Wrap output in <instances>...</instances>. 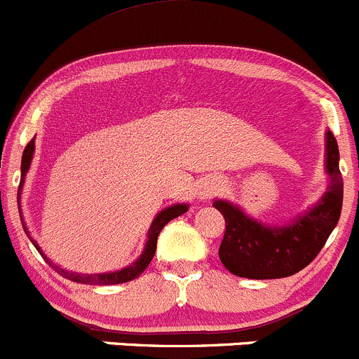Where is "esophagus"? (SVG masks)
Masks as SVG:
<instances>
[{
    "mask_svg": "<svg viewBox=\"0 0 359 359\" xmlns=\"http://www.w3.org/2000/svg\"><path fill=\"white\" fill-rule=\"evenodd\" d=\"M221 187L222 183L219 178H207L200 183L198 190H196V195H198L200 200H207L217 194V191L221 190Z\"/></svg>",
    "mask_w": 359,
    "mask_h": 359,
    "instance_id": "obj_1",
    "label": "esophagus"
}]
</instances>
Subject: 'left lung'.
I'll use <instances>...</instances> for the list:
<instances>
[{
    "instance_id": "8db88e82",
    "label": "left lung",
    "mask_w": 359,
    "mask_h": 359,
    "mask_svg": "<svg viewBox=\"0 0 359 359\" xmlns=\"http://www.w3.org/2000/svg\"><path fill=\"white\" fill-rule=\"evenodd\" d=\"M325 172L329 184L318 202L284 224H267L246 214L236 203L215 198L226 219L219 258L231 273L246 279H279L306 267L337 226L342 209V176L339 147L330 130L325 132Z\"/></svg>"
}]
</instances>
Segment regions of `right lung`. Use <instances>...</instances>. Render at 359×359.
<instances>
[{
  "label": "right lung",
  "mask_w": 359,
  "mask_h": 359,
  "mask_svg": "<svg viewBox=\"0 0 359 359\" xmlns=\"http://www.w3.org/2000/svg\"><path fill=\"white\" fill-rule=\"evenodd\" d=\"M34 140H36V138H32V140L27 144L24 154H22L20 187H18V198L17 200H18V212H20L22 226H24L25 234L29 236V240L32 241V245L36 246L37 252H39L41 255L44 257V260L48 262V264L51 265L55 271L60 272L63 277H67V279L73 280V283L94 284V286H109V284H123V283H128V280L137 279V277L140 276V273L149 267L150 260L154 258V253H156V248H157V238H159V233L163 231V227L168 224L169 221H172L175 217H178V215H183L184 212H188V209H190V203H172V205L165 207V209L161 210L159 214L154 217L152 224H150L149 231H147V241H145V246H144V250H142L140 257H138L132 265H128V267L119 269V271H113V272H102V273H79V272L67 271V269H63L61 265L53 264L51 258L46 257V253L42 252L41 246L37 245V241L34 240L32 234H30L29 227H27L25 221H24V215H22L20 196H22V190H24L25 176H27V172H29V169H30V163H32L34 150H36V144H34Z\"/></svg>",
  "instance_id": "add662e5"
}]
</instances>
